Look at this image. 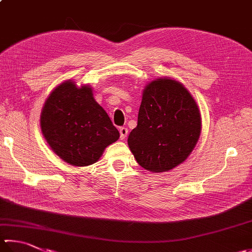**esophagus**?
<instances>
[{
    "label": "esophagus",
    "mask_w": 252,
    "mask_h": 252,
    "mask_svg": "<svg viewBox=\"0 0 252 252\" xmlns=\"http://www.w3.org/2000/svg\"><path fill=\"white\" fill-rule=\"evenodd\" d=\"M128 135V129L126 127H121L120 128V136L121 139H125Z\"/></svg>",
    "instance_id": "1"
}]
</instances>
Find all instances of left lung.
<instances>
[{
    "instance_id": "left-lung-1",
    "label": "left lung",
    "mask_w": 252,
    "mask_h": 252,
    "mask_svg": "<svg viewBox=\"0 0 252 252\" xmlns=\"http://www.w3.org/2000/svg\"><path fill=\"white\" fill-rule=\"evenodd\" d=\"M201 134V115L183 85L172 79H158L142 94L137 126L128 146L142 168L164 172L188 158Z\"/></svg>"
}]
</instances>
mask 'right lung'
<instances>
[{"instance_id": "obj_1", "label": "right lung", "mask_w": 252, "mask_h": 252, "mask_svg": "<svg viewBox=\"0 0 252 252\" xmlns=\"http://www.w3.org/2000/svg\"><path fill=\"white\" fill-rule=\"evenodd\" d=\"M41 131L55 154L77 167L99 159L104 149L120 138L107 113L90 87L65 81L51 92L40 116Z\"/></svg>"}]
</instances>
